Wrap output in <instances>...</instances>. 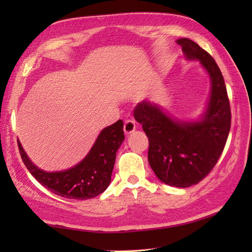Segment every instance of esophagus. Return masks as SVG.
Listing matches in <instances>:
<instances>
[{
	"label": "esophagus",
	"mask_w": 252,
	"mask_h": 252,
	"mask_svg": "<svg viewBox=\"0 0 252 252\" xmlns=\"http://www.w3.org/2000/svg\"><path fill=\"white\" fill-rule=\"evenodd\" d=\"M135 122L133 120H126L125 122V126H123V131H125V134L130 135L133 132L135 131Z\"/></svg>",
	"instance_id": "obj_1"
}]
</instances>
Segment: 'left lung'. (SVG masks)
<instances>
[{"mask_svg": "<svg viewBox=\"0 0 252 252\" xmlns=\"http://www.w3.org/2000/svg\"><path fill=\"white\" fill-rule=\"evenodd\" d=\"M186 61H198L209 78L210 93L197 119H179L155 101L134 109L149 141L148 162L164 184L185 189L199 183L215 167L231 129V108L220 68L210 54L186 37L176 40Z\"/></svg>", "mask_w": 252, "mask_h": 252, "instance_id": "obj_1", "label": "left lung"}]
</instances>
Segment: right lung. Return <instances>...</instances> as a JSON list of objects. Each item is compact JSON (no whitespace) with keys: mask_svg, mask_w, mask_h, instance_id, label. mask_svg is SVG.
I'll return each instance as SVG.
<instances>
[{"mask_svg":"<svg viewBox=\"0 0 252 252\" xmlns=\"http://www.w3.org/2000/svg\"><path fill=\"white\" fill-rule=\"evenodd\" d=\"M125 141L123 122L118 120L99 132L81 161L63 171L42 170L31 161L18 141L20 156L27 169L45 189L63 198L87 200L101 194L111 181L117 151Z\"/></svg>","mask_w":252,"mask_h":252,"instance_id":"obj_1","label":"right lung"}]
</instances>
